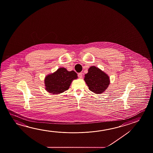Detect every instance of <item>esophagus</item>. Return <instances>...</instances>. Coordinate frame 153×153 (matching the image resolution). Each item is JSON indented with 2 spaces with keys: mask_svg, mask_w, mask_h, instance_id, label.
Instances as JSON below:
<instances>
[{
  "mask_svg": "<svg viewBox=\"0 0 153 153\" xmlns=\"http://www.w3.org/2000/svg\"><path fill=\"white\" fill-rule=\"evenodd\" d=\"M78 77L79 78H82V77H83V74L81 73H79L78 74Z\"/></svg>",
  "mask_w": 153,
  "mask_h": 153,
  "instance_id": "obj_1",
  "label": "esophagus"
}]
</instances>
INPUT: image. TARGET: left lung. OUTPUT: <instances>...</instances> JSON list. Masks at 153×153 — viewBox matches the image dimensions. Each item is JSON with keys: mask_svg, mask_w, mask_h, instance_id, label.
Masks as SVG:
<instances>
[{"mask_svg": "<svg viewBox=\"0 0 153 153\" xmlns=\"http://www.w3.org/2000/svg\"><path fill=\"white\" fill-rule=\"evenodd\" d=\"M84 80L89 90L96 94L104 92L110 84L108 75L98 67L92 66L85 74Z\"/></svg>", "mask_w": 153, "mask_h": 153, "instance_id": "1", "label": "left lung"}]
</instances>
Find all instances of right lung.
Here are the masks:
<instances>
[{"label": "right lung", "instance_id": "right-lung-1", "mask_svg": "<svg viewBox=\"0 0 153 153\" xmlns=\"http://www.w3.org/2000/svg\"><path fill=\"white\" fill-rule=\"evenodd\" d=\"M74 71H69L65 68H60L55 72L48 75L45 78V89L48 92L58 94L68 90L74 79L77 78Z\"/></svg>", "mask_w": 153, "mask_h": 153}]
</instances>
